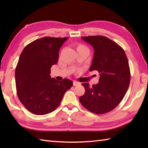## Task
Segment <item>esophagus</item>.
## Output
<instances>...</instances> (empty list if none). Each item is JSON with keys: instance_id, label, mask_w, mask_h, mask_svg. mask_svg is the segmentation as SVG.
Listing matches in <instances>:
<instances>
[{"instance_id": "1", "label": "esophagus", "mask_w": 148, "mask_h": 148, "mask_svg": "<svg viewBox=\"0 0 148 148\" xmlns=\"http://www.w3.org/2000/svg\"><path fill=\"white\" fill-rule=\"evenodd\" d=\"M79 84H80V83L79 82H77V81H73V85L74 86H78V85H79Z\"/></svg>"}]
</instances>
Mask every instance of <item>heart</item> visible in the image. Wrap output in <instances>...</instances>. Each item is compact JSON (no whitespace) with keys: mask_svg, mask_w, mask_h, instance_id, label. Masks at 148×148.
Listing matches in <instances>:
<instances>
[{"mask_svg":"<svg viewBox=\"0 0 148 148\" xmlns=\"http://www.w3.org/2000/svg\"><path fill=\"white\" fill-rule=\"evenodd\" d=\"M76 49L77 53L81 52H84L86 53H88V49L86 46H84L82 44H77L76 45Z\"/></svg>","mask_w":148,"mask_h":148,"instance_id":"b5f03b06","label":"heart"}]
</instances>
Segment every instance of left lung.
<instances>
[{
	"label": "left lung",
	"mask_w": 148,
	"mask_h": 148,
	"mask_svg": "<svg viewBox=\"0 0 148 148\" xmlns=\"http://www.w3.org/2000/svg\"><path fill=\"white\" fill-rule=\"evenodd\" d=\"M94 49L90 71L100 74L99 83L90 87L83 83L85 93L79 97L81 104L89 111L102 114L114 109L123 99L130 81L127 57L121 47L102 36L82 37Z\"/></svg>",
	"instance_id": "1"
}]
</instances>
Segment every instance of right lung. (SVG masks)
I'll return each instance as SVG.
<instances>
[{"mask_svg":"<svg viewBox=\"0 0 148 148\" xmlns=\"http://www.w3.org/2000/svg\"><path fill=\"white\" fill-rule=\"evenodd\" d=\"M68 37H45L34 40L22 51L15 69L19 100L28 111L37 115L53 112L60 104L72 81L50 76L51 66L58 60V52Z\"/></svg>","mask_w":148,"mask_h":148,"instance_id":"add662e5","label":"right lung"}]
</instances>
